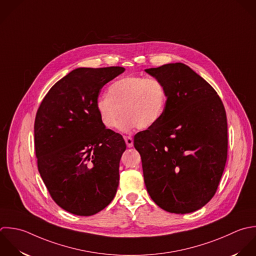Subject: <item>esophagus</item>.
Returning a JSON list of instances; mask_svg holds the SVG:
<instances>
[{"instance_id":"esophagus-1","label":"esophagus","mask_w":256,"mask_h":256,"mask_svg":"<svg viewBox=\"0 0 256 256\" xmlns=\"http://www.w3.org/2000/svg\"><path fill=\"white\" fill-rule=\"evenodd\" d=\"M124 138L126 140L128 148H132L134 146V138L132 136H124Z\"/></svg>"}]
</instances>
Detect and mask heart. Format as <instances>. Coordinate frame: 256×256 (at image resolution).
<instances>
[{
  "instance_id": "obj_1",
  "label": "heart",
  "mask_w": 256,
  "mask_h": 256,
  "mask_svg": "<svg viewBox=\"0 0 256 256\" xmlns=\"http://www.w3.org/2000/svg\"><path fill=\"white\" fill-rule=\"evenodd\" d=\"M166 102V90L160 80L132 76L114 82L108 96L96 100V110L108 128L118 126L122 111L120 128L128 132L136 126L146 130L154 126L164 114Z\"/></svg>"
}]
</instances>
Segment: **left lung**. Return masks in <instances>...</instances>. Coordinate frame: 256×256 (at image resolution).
<instances>
[{
  "mask_svg": "<svg viewBox=\"0 0 256 256\" xmlns=\"http://www.w3.org/2000/svg\"><path fill=\"white\" fill-rule=\"evenodd\" d=\"M166 90L160 120L134 136L152 200L172 214H190L214 196L228 158V120L214 88L182 62L144 70Z\"/></svg>",
  "mask_w": 256,
  "mask_h": 256,
  "instance_id": "left-lung-1",
  "label": "left lung"
}]
</instances>
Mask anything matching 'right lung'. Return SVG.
Wrapping results in <instances>:
<instances>
[{
    "label": "right lung",
    "mask_w": 256,
    "mask_h": 256,
    "mask_svg": "<svg viewBox=\"0 0 256 256\" xmlns=\"http://www.w3.org/2000/svg\"><path fill=\"white\" fill-rule=\"evenodd\" d=\"M124 70L78 68L52 86L38 110V172L54 202L72 214L94 216L116 194L126 146L102 124L96 102L102 86Z\"/></svg>",
    "instance_id": "add662e5"
}]
</instances>
